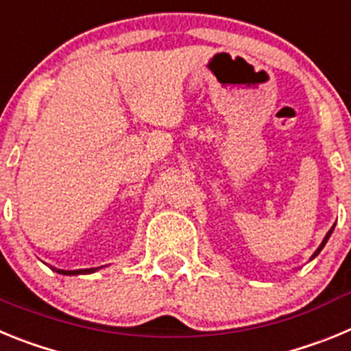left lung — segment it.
<instances>
[{"label": "left lung", "mask_w": 351, "mask_h": 351, "mask_svg": "<svg viewBox=\"0 0 351 351\" xmlns=\"http://www.w3.org/2000/svg\"><path fill=\"white\" fill-rule=\"evenodd\" d=\"M334 226H336V225H334ZM334 226H332V228H330V230L327 232V235H325V237H324V241H322V244H320V246H318V250H316L315 253H313V256H311V258H309V260H313V258H315V256H318V253H320V251L324 250V246H325V244H327L328 237H330V235H332V232H334Z\"/></svg>", "instance_id": "obj_1"}]
</instances>
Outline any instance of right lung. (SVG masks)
Returning a JSON list of instances; mask_svg holds the SVG:
<instances>
[{
	"label": "right lung",
	"mask_w": 351,
	"mask_h": 351,
	"mask_svg": "<svg viewBox=\"0 0 351 351\" xmlns=\"http://www.w3.org/2000/svg\"><path fill=\"white\" fill-rule=\"evenodd\" d=\"M101 267H91V269H77V271H63V269H54L58 274H64V276H77V274H91V272L100 271Z\"/></svg>",
	"instance_id": "right-lung-1"
}]
</instances>
